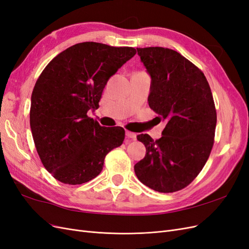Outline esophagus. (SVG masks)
Wrapping results in <instances>:
<instances>
[{
  "mask_svg": "<svg viewBox=\"0 0 249 249\" xmlns=\"http://www.w3.org/2000/svg\"><path fill=\"white\" fill-rule=\"evenodd\" d=\"M125 136L127 137V138H130V139H132V140H135L136 139V137H137V135L135 134V133H133V132H130V131H126L125 132Z\"/></svg>",
  "mask_w": 249,
  "mask_h": 249,
  "instance_id": "obj_1",
  "label": "esophagus"
}]
</instances>
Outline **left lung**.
<instances>
[{"label": "left lung", "mask_w": 249, "mask_h": 249, "mask_svg": "<svg viewBox=\"0 0 249 249\" xmlns=\"http://www.w3.org/2000/svg\"><path fill=\"white\" fill-rule=\"evenodd\" d=\"M150 79L148 105L166 123L154 141L140 134L145 157L134 170L158 192L183 189L198 176L213 147L216 109L205 74L179 53L160 47L137 49Z\"/></svg>", "instance_id": "obj_1"}]
</instances>
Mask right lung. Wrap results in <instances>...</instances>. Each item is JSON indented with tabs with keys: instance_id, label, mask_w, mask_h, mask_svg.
Returning a JSON list of instances; mask_svg holds the SVG:
<instances>
[{
	"instance_id": "1",
	"label": "right lung",
	"mask_w": 249,
	"mask_h": 249,
	"mask_svg": "<svg viewBox=\"0 0 249 249\" xmlns=\"http://www.w3.org/2000/svg\"><path fill=\"white\" fill-rule=\"evenodd\" d=\"M135 54L129 47L77 43L53 59L36 81L30 126L43 166L59 182H89L110 150L123 144V127L102 126L87 113L99 107L108 80Z\"/></svg>"
}]
</instances>
